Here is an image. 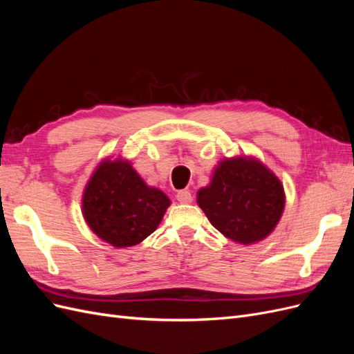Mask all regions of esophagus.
I'll use <instances>...</instances> for the list:
<instances>
[{"label":"esophagus","mask_w":354,"mask_h":354,"mask_svg":"<svg viewBox=\"0 0 354 354\" xmlns=\"http://www.w3.org/2000/svg\"><path fill=\"white\" fill-rule=\"evenodd\" d=\"M177 201L180 203H190L192 201H194V196H192L189 190H180L177 194Z\"/></svg>","instance_id":"1"}]
</instances>
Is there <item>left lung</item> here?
Instances as JSON below:
<instances>
[{"label": "left lung", "instance_id": "left-lung-1", "mask_svg": "<svg viewBox=\"0 0 354 354\" xmlns=\"http://www.w3.org/2000/svg\"><path fill=\"white\" fill-rule=\"evenodd\" d=\"M196 202L223 236L252 245L274 230L285 209V190L273 171L252 155L221 159Z\"/></svg>", "mask_w": 354, "mask_h": 354}]
</instances>
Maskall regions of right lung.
Returning <instances> with one entry per match:
<instances>
[{
	"instance_id": "right-lung-1",
	"label": "right lung",
	"mask_w": 354,
	"mask_h": 354,
	"mask_svg": "<svg viewBox=\"0 0 354 354\" xmlns=\"http://www.w3.org/2000/svg\"><path fill=\"white\" fill-rule=\"evenodd\" d=\"M169 205V198L149 186L131 160L106 156L84 187L81 212L99 239L113 248H128L156 230Z\"/></svg>"
}]
</instances>
